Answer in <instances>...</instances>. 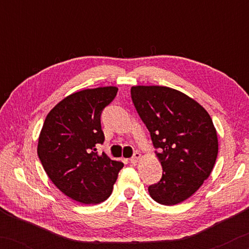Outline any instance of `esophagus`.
<instances>
[{
  "mask_svg": "<svg viewBox=\"0 0 249 249\" xmlns=\"http://www.w3.org/2000/svg\"><path fill=\"white\" fill-rule=\"evenodd\" d=\"M141 159V153H138V152H136V153H134V155L131 156V159H130V161H131V163H137V161L138 160Z\"/></svg>",
  "mask_w": 249,
  "mask_h": 249,
  "instance_id": "esophagus-1",
  "label": "esophagus"
}]
</instances>
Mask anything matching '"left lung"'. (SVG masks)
I'll list each match as a JSON object with an SVG mask.
<instances>
[{
  "mask_svg": "<svg viewBox=\"0 0 249 249\" xmlns=\"http://www.w3.org/2000/svg\"><path fill=\"white\" fill-rule=\"evenodd\" d=\"M131 100L147 127L163 173L148 187L163 205L189 198L209 178L219 144L210 114L181 91L163 86L131 87Z\"/></svg>",
  "mask_w": 249,
  "mask_h": 249,
  "instance_id": "left-lung-1",
  "label": "left lung"
}]
</instances>
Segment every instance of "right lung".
Wrapping results in <instances>:
<instances>
[{
  "label": "right lung",
  "mask_w": 249,
  "mask_h": 249,
  "mask_svg": "<svg viewBox=\"0 0 249 249\" xmlns=\"http://www.w3.org/2000/svg\"><path fill=\"white\" fill-rule=\"evenodd\" d=\"M113 86L84 89L57 103L44 121L37 154L52 182L71 199L98 204L110 197L124 163L105 153L101 114L114 100Z\"/></svg>",
  "instance_id": "add662e5"
}]
</instances>
